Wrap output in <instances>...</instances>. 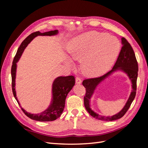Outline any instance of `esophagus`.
Instances as JSON below:
<instances>
[{
    "instance_id": "esophagus-1",
    "label": "esophagus",
    "mask_w": 148,
    "mask_h": 148,
    "mask_svg": "<svg viewBox=\"0 0 148 148\" xmlns=\"http://www.w3.org/2000/svg\"><path fill=\"white\" fill-rule=\"evenodd\" d=\"M82 83V79L81 78L79 77H76V83L77 84H80Z\"/></svg>"
}]
</instances>
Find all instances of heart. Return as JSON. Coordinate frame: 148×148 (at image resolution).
<instances>
[{"label": "heart", "mask_w": 148, "mask_h": 148, "mask_svg": "<svg viewBox=\"0 0 148 148\" xmlns=\"http://www.w3.org/2000/svg\"><path fill=\"white\" fill-rule=\"evenodd\" d=\"M119 48V42L115 37L97 31H89L71 41L69 53L73 59L83 60L82 70L84 74L99 76L110 68Z\"/></svg>", "instance_id": "1"}]
</instances>
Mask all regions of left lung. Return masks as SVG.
<instances>
[{
    "label": "left lung",
    "mask_w": 148,
    "mask_h": 148,
    "mask_svg": "<svg viewBox=\"0 0 148 148\" xmlns=\"http://www.w3.org/2000/svg\"><path fill=\"white\" fill-rule=\"evenodd\" d=\"M122 47L121 48V51L119 53L117 59L115 62V64L113 66L112 70L108 71L104 75L101 76V77L85 79L82 83L84 87L86 88V94L84 96V104L85 108L89 114L92 116L94 118L98 120L102 121H113L122 118L126 114L136 96V82L138 71V62L133 49L130 43L127 41V39L122 38ZM118 69H122L127 73L132 83L133 90L127 104L120 113L110 117L102 116L97 114L91 109L90 107V99L97 85L104 78L108 76L111 73Z\"/></svg>",
    "instance_id": "obj_1"
}]
</instances>
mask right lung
I'll return each mask as SVG.
<instances>
[{"instance_id": "obj_1", "label": "right lung", "mask_w": 148, "mask_h": 148, "mask_svg": "<svg viewBox=\"0 0 148 148\" xmlns=\"http://www.w3.org/2000/svg\"><path fill=\"white\" fill-rule=\"evenodd\" d=\"M58 32L57 30L50 31L45 33H40L39 31H36L29 34L24 41L21 42L15 56L13 59L12 69H11V75H12V92L15 99L16 100L18 104L19 105L20 103L18 101L16 97V91H15V77H16V63L18 61L20 58L23 53L24 49L27 46L28 44L31 42L34 38L37 36H52L56 34ZM75 83V78L74 76L70 75L67 77H59L57 78L52 84V99L51 104L48 107V109L38 114H31L25 110L22 107L21 109L24 114L30 118L31 119L39 121V122H50L56 120L61 115L64 109L65 99L68 95V93ZM21 107V106H20Z\"/></svg>"}]
</instances>
